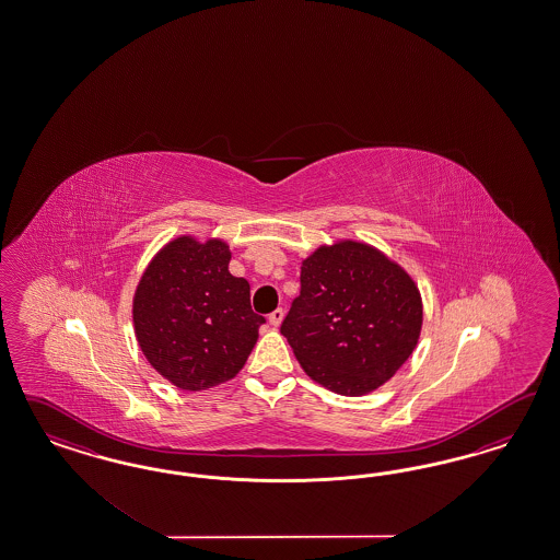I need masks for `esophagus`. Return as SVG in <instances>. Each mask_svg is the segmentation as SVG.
Segmentation results:
<instances>
[{"label": "esophagus", "instance_id": "34e87169", "mask_svg": "<svg viewBox=\"0 0 560 560\" xmlns=\"http://www.w3.org/2000/svg\"><path fill=\"white\" fill-rule=\"evenodd\" d=\"M283 318H285V310H283V307H277L275 312L269 314V323H271L275 328L283 323Z\"/></svg>", "mask_w": 560, "mask_h": 560}]
</instances>
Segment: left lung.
Instances as JSON below:
<instances>
[{"label": "left lung", "instance_id": "8db88e82", "mask_svg": "<svg viewBox=\"0 0 560 560\" xmlns=\"http://www.w3.org/2000/svg\"><path fill=\"white\" fill-rule=\"evenodd\" d=\"M281 335L304 372L342 396L377 390L412 355L423 326L417 283L365 242L339 240L302 262Z\"/></svg>", "mask_w": 560, "mask_h": 560}]
</instances>
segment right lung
<instances>
[{"label": "right lung", "instance_id": "add662e5", "mask_svg": "<svg viewBox=\"0 0 560 560\" xmlns=\"http://www.w3.org/2000/svg\"><path fill=\"white\" fill-rule=\"evenodd\" d=\"M230 258L220 237H176L137 283V342L153 370L180 390L236 377L265 324L250 307L248 281L228 271Z\"/></svg>", "mask_w": 560, "mask_h": 560}]
</instances>
